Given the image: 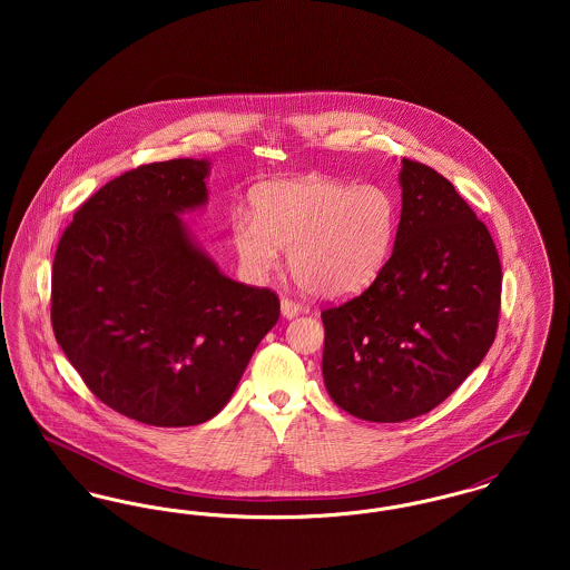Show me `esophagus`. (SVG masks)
<instances>
[{"mask_svg":"<svg viewBox=\"0 0 570 570\" xmlns=\"http://www.w3.org/2000/svg\"><path fill=\"white\" fill-rule=\"evenodd\" d=\"M279 307H282V316L284 318H295L298 314H303V305L297 303V301H293V298H282V303H279Z\"/></svg>","mask_w":570,"mask_h":570,"instance_id":"34e87169","label":"esophagus"}]
</instances>
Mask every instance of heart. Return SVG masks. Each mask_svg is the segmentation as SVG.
<instances>
[{"instance_id": "b5f03b06", "label": "heart", "mask_w": 570, "mask_h": 570, "mask_svg": "<svg viewBox=\"0 0 570 570\" xmlns=\"http://www.w3.org/2000/svg\"><path fill=\"white\" fill-rule=\"evenodd\" d=\"M395 217V200L380 186L309 175L256 191L254 217H233L230 237L249 275L272 273L279 249H288L298 286L337 301L363 293L379 277L393 245Z\"/></svg>"}]
</instances>
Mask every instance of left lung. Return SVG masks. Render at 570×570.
<instances>
[{
    "mask_svg": "<svg viewBox=\"0 0 570 570\" xmlns=\"http://www.w3.org/2000/svg\"><path fill=\"white\" fill-rule=\"evenodd\" d=\"M391 258L361 295L328 307L323 376L331 400L374 423L442 404L485 358L502 269L488 226L434 168L402 160Z\"/></svg>",
    "mask_w": 570,
    "mask_h": 570,
    "instance_id": "8db88e82",
    "label": "left lung"
}]
</instances>
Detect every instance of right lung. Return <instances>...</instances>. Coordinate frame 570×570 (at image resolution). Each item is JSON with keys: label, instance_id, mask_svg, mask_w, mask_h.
<instances>
[{"label": "right lung", "instance_id": "obj_1", "mask_svg": "<svg viewBox=\"0 0 570 570\" xmlns=\"http://www.w3.org/2000/svg\"><path fill=\"white\" fill-rule=\"evenodd\" d=\"M209 173L191 158L124 173L55 252L57 344L100 402L156 428L216 416L279 318L275 293L226 277L181 217L205 209Z\"/></svg>", "mask_w": 570, "mask_h": 570}]
</instances>
